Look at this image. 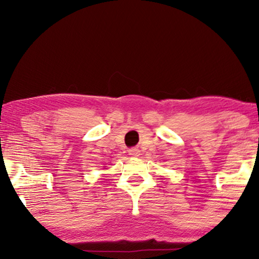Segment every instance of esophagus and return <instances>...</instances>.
Returning a JSON list of instances; mask_svg holds the SVG:
<instances>
[{
  "instance_id": "esophagus-1",
  "label": "esophagus",
  "mask_w": 259,
  "mask_h": 259,
  "mask_svg": "<svg viewBox=\"0 0 259 259\" xmlns=\"http://www.w3.org/2000/svg\"><path fill=\"white\" fill-rule=\"evenodd\" d=\"M128 153H130L131 157H139L140 151L138 150V148H132V150L128 151Z\"/></svg>"
}]
</instances>
